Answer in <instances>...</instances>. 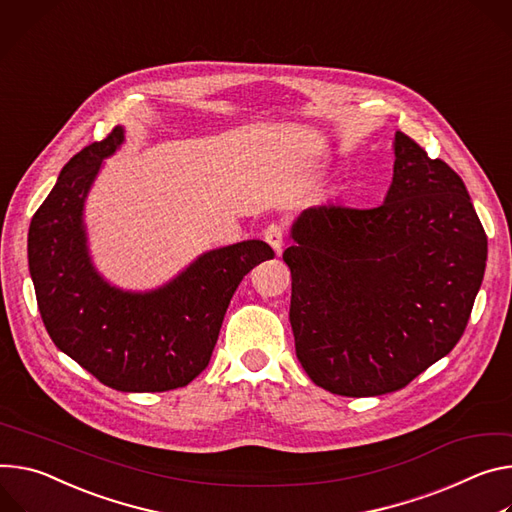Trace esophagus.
Returning a JSON list of instances; mask_svg holds the SVG:
<instances>
[{
	"mask_svg": "<svg viewBox=\"0 0 512 512\" xmlns=\"http://www.w3.org/2000/svg\"><path fill=\"white\" fill-rule=\"evenodd\" d=\"M284 237H286L284 226L277 224V222H271V224L263 230V239L267 241V245H269L275 253L282 251V247H284Z\"/></svg>",
	"mask_w": 512,
	"mask_h": 512,
	"instance_id": "34e87169",
	"label": "esophagus"
}]
</instances>
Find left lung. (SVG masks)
Here are the masks:
<instances>
[{"mask_svg":"<svg viewBox=\"0 0 512 512\" xmlns=\"http://www.w3.org/2000/svg\"><path fill=\"white\" fill-rule=\"evenodd\" d=\"M394 157L384 204L308 208L284 251L298 361L339 396L396 392L445 357L484 280L488 239L461 177L404 132Z\"/></svg>","mask_w":512,"mask_h":512,"instance_id":"obj_1","label":"left lung"}]
</instances>
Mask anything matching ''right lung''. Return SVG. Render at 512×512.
I'll use <instances>...</instances> for the list:
<instances>
[{"mask_svg":"<svg viewBox=\"0 0 512 512\" xmlns=\"http://www.w3.org/2000/svg\"><path fill=\"white\" fill-rule=\"evenodd\" d=\"M122 143L116 126L63 167L32 216L28 265L46 333L63 353L114 390L165 392L208 367L232 294L273 251L243 241L200 255L157 290L110 286L91 263L83 208L104 159Z\"/></svg>","mask_w":512,"mask_h":512,"instance_id":"obj_1","label":"right lung"}]
</instances>
